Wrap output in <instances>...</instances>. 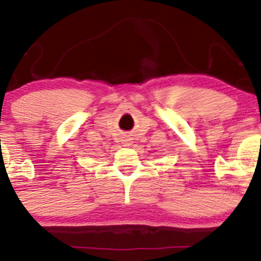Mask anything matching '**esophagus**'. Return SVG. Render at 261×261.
<instances>
[{
    "label": "esophagus",
    "mask_w": 261,
    "mask_h": 261,
    "mask_svg": "<svg viewBox=\"0 0 261 261\" xmlns=\"http://www.w3.org/2000/svg\"><path fill=\"white\" fill-rule=\"evenodd\" d=\"M123 143H125V145H126V147H128V145H131V142H130V139H125V140H123Z\"/></svg>",
    "instance_id": "obj_1"
}]
</instances>
